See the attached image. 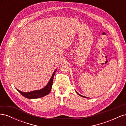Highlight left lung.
Here are the masks:
<instances>
[{
    "label": "left lung",
    "instance_id": "8db88e82",
    "mask_svg": "<svg viewBox=\"0 0 126 126\" xmlns=\"http://www.w3.org/2000/svg\"><path fill=\"white\" fill-rule=\"evenodd\" d=\"M76 93H77V94H78L79 95V96H81V97H85V98H86V97H85V96H81V95H80V94H78L77 92H76Z\"/></svg>",
    "mask_w": 126,
    "mask_h": 126
}]
</instances>
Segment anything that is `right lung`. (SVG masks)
<instances>
[{"label": "right lung", "mask_w": 126, "mask_h": 126, "mask_svg": "<svg viewBox=\"0 0 126 126\" xmlns=\"http://www.w3.org/2000/svg\"><path fill=\"white\" fill-rule=\"evenodd\" d=\"M56 71H57V69H56L54 73H53L50 80H49V81L48 83V84L46 85V86L44 87L43 89L38 90L31 91V92H28V93L22 92V91L19 90L18 89L17 90L21 94L22 96H23L24 97L29 99L39 98L43 97L45 96H46V95L49 94L50 91H51L52 85V82H53V79H54V76Z\"/></svg>", "instance_id": "add662e5"}]
</instances>
